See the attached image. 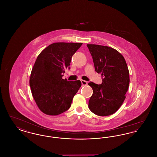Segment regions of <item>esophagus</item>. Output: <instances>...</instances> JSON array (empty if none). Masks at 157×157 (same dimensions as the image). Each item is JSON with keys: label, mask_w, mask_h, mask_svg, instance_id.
<instances>
[{"label": "esophagus", "mask_w": 157, "mask_h": 157, "mask_svg": "<svg viewBox=\"0 0 157 157\" xmlns=\"http://www.w3.org/2000/svg\"><path fill=\"white\" fill-rule=\"evenodd\" d=\"M81 83H82V85L83 86L84 85H86L88 84V82L86 81H84V80H81Z\"/></svg>", "instance_id": "esophagus-1"}]
</instances>
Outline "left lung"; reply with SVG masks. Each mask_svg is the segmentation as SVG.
Wrapping results in <instances>:
<instances>
[{
    "label": "left lung",
    "instance_id": "left-lung-1",
    "mask_svg": "<svg viewBox=\"0 0 157 157\" xmlns=\"http://www.w3.org/2000/svg\"><path fill=\"white\" fill-rule=\"evenodd\" d=\"M95 71L101 74L102 82H90L93 94L89 101L91 112L108 116L116 112L125 99L129 83V70L124 56L116 49L102 45L87 44Z\"/></svg>",
    "mask_w": 157,
    "mask_h": 157
}]
</instances>
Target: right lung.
I'll use <instances>...</instances> for the list:
<instances>
[{
  "mask_svg": "<svg viewBox=\"0 0 157 157\" xmlns=\"http://www.w3.org/2000/svg\"><path fill=\"white\" fill-rule=\"evenodd\" d=\"M82 43L56 42L38 55L30 74V89L39 109L48 115H58L71 107L81 86L79 80L68 81L62 74Z\"/></svg>",
  "mask_w": 157,
  "mask_h": 157,
  "instance_id": "right-lung-1",
  "label": "right lung"
}]
</instances>
